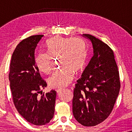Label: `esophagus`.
I'll return each instance as SVG.
<instances>
[{
	"label": "esophagus",
	"mask_w": 132,
	"mask_h": 132,
	"mask_svg": "<svg viewBox=\"0 0 132 132\" xmlns=\"http://www.w3.org/2000/svg\"><path fill=\"white\" fill-rule=\"evenodd\" d=\"M62 89H64L62 88H58V89H56V92H57V93H60V92L62 91Z\"/></svg>",
	"instance_id": "34e87169"
}]
</instances>
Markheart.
Here are the masks:
<instances>
[{
	"mask_svg": "<svg viewBox=\"0 0 132 132\" xmlns=\"http://www.w3.org/2000/svg\"><path fill=\"white\" fill-rule=\"evenodd\" d=\"M47 53L40 52L35 57V63L39 71L48 74L51 72L52 58L60 57L62 70L54 73L48 79L52 88L67 86L75 76V71L84 68L86 57V45L80 38L55 37L46 43Z\"/></svg>",
	"mask_w": 132,
	"mask_h": 132,
	"instance_id": "b5f03b06",
	"label": "heart"
}]
</instances>
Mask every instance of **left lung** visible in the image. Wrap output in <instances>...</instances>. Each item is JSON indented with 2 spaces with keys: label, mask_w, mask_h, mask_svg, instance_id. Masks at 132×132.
Here are the masks:
<instances>
[{
  "label": "left lung",
  "mask_w": 132,
  "mask_h": 132,
  "mask_svg": "<svg viewBox=\"0 0 132 132\" xmlns=\"http://www.w3.org/2000/svg\"><path fill=\"white\" fill-rule=\"evenodd\" d=\"M83 37L93 45V56L74 89L73 113L84 126H95L112 111L120 89L118 67L109 46L89 34Z\"/></svg>",
  "instance_id": "1"
}]
</instances>
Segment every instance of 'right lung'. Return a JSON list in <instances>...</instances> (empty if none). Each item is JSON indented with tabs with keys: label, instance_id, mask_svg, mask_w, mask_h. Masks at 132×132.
<instances>
[{
	"label": "right lung",
	"instance_id": "right-lung-1",
	"mask_svg": "<svg viewBox=\"0 0 132 132\" xmlns=\"http://www.w3.org/2000/svg\"><path fill=\"white\" fill-rule=\"evenodd\" d=\"M43 36H31L17 45L12 53L9 74L15 108L27 121L35 126L45 125L53 118L56 97L55 90L43 93L47 84L35 63V48Z\"/></svg>",
	"mask_w": 132,
	"mask_h": 132
}]
</instances>
